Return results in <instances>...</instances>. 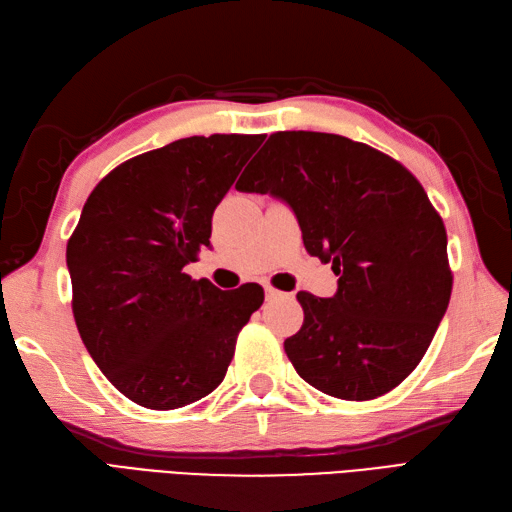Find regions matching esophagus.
<instances>
[{
	"instance_id": "obj_1",
	"label": "esophagus",
	"mask_w": 512,
	"mask_h": 512,
	"mask_svg": "<svg viewBox=\"0 0 512 512\" xmlns=\"http://www.w3.org/2000/svg\"><path fill=\"white\" fill-rule=\"evenodd\" d=\"M265 295H267V299H273V297H278V295H280V291H278V289H273L271 284H267V286H265Z\"/></svg>"
}]
</instances>
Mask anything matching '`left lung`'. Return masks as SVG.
<instances>
[{
	"label": "left lung",
	"instance_id": "obj_1",
	"mask_svg": "<svg viewBox=\"0 0 512 512\" xmlns=\"http://www.w3.org/2000/svg\"><path fill=\"white\" fill-rule=\"evenodd\" d=\"M236 189L293 208L310 256L332 263L334 297L299 291L304 323L284 341L299 378L365 402L406 380L452 295L447 234L419 180L365 143L276 132Z\"/></svg>",
	"mask_w": 512,
	"mask_h": 512
}]
</instances>
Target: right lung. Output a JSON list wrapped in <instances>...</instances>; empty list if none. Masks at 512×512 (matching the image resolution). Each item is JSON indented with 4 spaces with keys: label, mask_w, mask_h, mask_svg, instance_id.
I'll return each mask as SVG.
<instances>
[{
    "label": "right lung",
    "mask_w": 512,
    "mask_h": 512,
    "mask_svg": "<svg viewBox=\"0 0 512 512\" xmlns=\"http://www.w3.org/2000/svg\"><path fill=\"white\" fill-rule=\"evenodd\" d=\"M265 134L189 136L112 169L67 243L73 317L95 365L152 410L202 400L263 306L254 282L221 291L184 267L210 247L217 204Z\"/></svg>",
    "instance_id": "right-lung-1"
}]
</instances>
